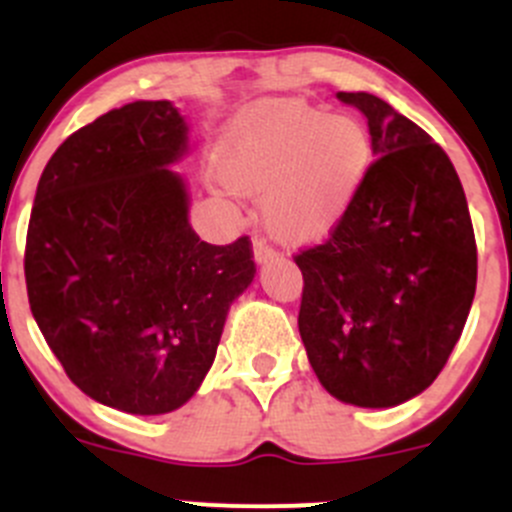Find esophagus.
I'll return each instance as SVG.
<instances>
[{
	"mask_svg": "<svg viewBox=\"0 0 512 512\" xmlns=\"http://www.w3.org/2000/svg\"><path fill=\"white\" fill-rule=\"evenodd\" d=\"M252 255H255V262H257V265H265V262L275 260L277 252L272 250V247L267 245L265 240H255V245H252Z\"/></svg>",
	"mask_w": 512,
	"mask_h": 512,
	"instance_id": "1",
	"label": "esophagus"
}]
</instances>
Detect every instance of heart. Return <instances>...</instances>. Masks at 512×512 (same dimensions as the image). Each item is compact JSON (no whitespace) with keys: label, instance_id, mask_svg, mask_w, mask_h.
I'll return each instance as SVG.
<instances>
[{"label":"heart","instance_id":"obj_1","mask_svg":"<svg viewBox=\"0 0 512 512\" xmlns=\"http://www.w3.org/2000/svg\"><path fill=\"white\" fill-rule=\"evenodd\" d=\"M374 160V133L361 118L312 106H265L227 128L218 170L240 193H265L262 220L272 237L314 245L352 213Z\"/></svg>","mask_w":512,"mask_h":512}]
</instances>
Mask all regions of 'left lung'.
<instances>
[{"mask_svg": "<svg viewBox=\"0 0 512 512\" xmlns=\"http://www.w3.org/2000/svg\"><path fill=\"white\" fill-rule=\"evenodd\" d=\"M337 98L364 113L376 163L347 220L294 257L299 334L334 399L391 409L426 391L461 339L476 235L456 168L426 131L366 91Z\"/></svg>", "mask_w": 512, "mask_h": 512, "instance_id": "8db88e82", "label": "left lung"}]
</instances>
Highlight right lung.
<instances>
[{"label":"right lung","mask_w":512,"mask_h":512,"mask_svg":"<svg viewBox=\"0 0 512 512\" xmlns=\"http://www.w3.org/2000/svg\"><path fill=\"white\" fill-rule=\"evenodd\" d=\"M190 123L136 101L71 133L36 185L29 307L86 396L136 416L180 409L203 384L232 302L255 280L247 237L208 245L173 165Z\"/></svg>","instance_id":"obj_1"}]
</instances>
